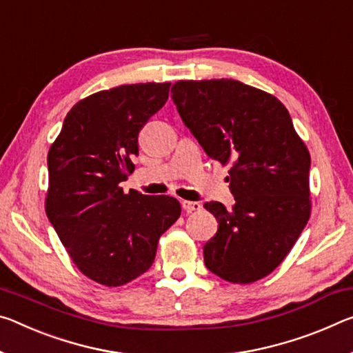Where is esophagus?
I'll list each match as a JSON object with an SVG mask.
<instances>
[{"mask_svg":"<svg viewBox=\"0 0 353 353\" xmlns=\"http://www.w3.org/2000/svg\"><path fill=\"white\" fill-rule=\"evenodd\" d=\"M182 209L187 212V214H192V212H198L201 210V205L199 203H194V201H182Z\"/></svg>","mask_w":353,"mask_h":353,"instance_id":"34e87169","label":"esophagus"}]
</instances>
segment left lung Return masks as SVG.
<instances>
[{"label":"left lung","instance_id":"8db88e82","mask_svg":"<svg viewBox=\"0 0 353 353\" xmlns=\"http://www.w3.org/2000/svg\"><path fill=\"white\" fill-rule=\"evenodd\" d=\"M172 102L204 152L231 165L236 204L210 201L218 231L205 267L229 283L267 276L292 250L311 215V157L279 100L237 80L177 81Z\"/></svg>","mask_w":353,"mask_h":353}]
</instances>
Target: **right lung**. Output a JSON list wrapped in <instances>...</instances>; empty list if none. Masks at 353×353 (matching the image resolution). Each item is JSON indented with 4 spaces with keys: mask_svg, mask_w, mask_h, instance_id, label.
<instances>
[{
    "mask_svg": "<svg viewBox=\"0 0 353 353\" xmlns=\"http://www.w3.org/2000/svg\"><path fill=\"white\" fill-rule=\"evenodd\" d=\"M170 86L124 85L80 100L48 150V220L78 270L103 286L148 272L160 236L181 216L176 198L121 188L135 170L138 133Z\"/></svg>",
    "mask_w": 353,
    "mask_h": 353,
    "instance_id": "obj_1",
    "label": "right lung"
}]
</instances>
